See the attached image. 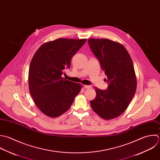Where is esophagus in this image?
Listing matches in <instances>:
<instances>
[{
  "label": "esophagus",
  "instance_id": "34e87169",
  "mask_svg": "<svg viewBox=\"0 0 160 160\" xmlns=\"http://www.w3.org/2000/svg\"><path fill=\"white\" fill-rule=\"evenodd\" d=\"M84 88H86V89L91 88H92V86H91V85H84Z\"/></svg>",
  "mask_w": 160,
  "mask_h": 160
}]
</instances>
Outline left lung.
Here are the masks:
<instances>
[{"label":"left lung","mask_w":160,"mask_h":160,"mask_svg":"<svg viewBox=\"0 0 160 160\" xmlns=\"http://www.w3.org/2000/svg\"><path fill=\"white\" fill-rule=\"evenodd\" d=\"M88 45L107 76L108 88L95 87L96 97L90 101L93 110L105 120L120 116L137 90V77L132 58L125 47L107 38H88Z\"/></svg>","instance_id":"1"}]
</instances>
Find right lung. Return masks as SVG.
Segmentation results:
<instances>
[{"mask_svg":"<svg viewBox=\"0 0 160 160\" xmlns=\"http://www.w3.org/2000/svg\"><path fill=\"white\" fill-rule=\"evenodd\" d=\"M86 40L60 38L43 43L33 55L28 70L29 92L38 108L47 117L63 114L80 93L82 85L62 75Z\"/></svg>","mask_w":160,"mask_h":160,"instance_id":"right-lung-1","label":"right lung"}]
</instances>
